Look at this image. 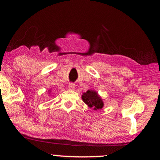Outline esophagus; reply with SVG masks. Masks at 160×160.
I'll use <instances>...</instances> for the list:
<instances>
[{
	"label": "esophagus",
	"instance_id": "1",
	"mask_svg": "<svg viewBox=\"0 0 160 160\" xmlns=\"http://www.w3.org/2000/svg\"><path fill=\"white\" fill-rule=\"evenodd\" d=\"M68 87H69V89H70V90H74L75 88V85L73 82H70Z\"/></svg>",
	"mask_w": 160,
	"mask_h": 160
}]
</instances>
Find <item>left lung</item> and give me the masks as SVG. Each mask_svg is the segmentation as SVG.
Segmentation results:
<instances>
[{
    "label": "left lung",
    "mask_w": 160,
    "mask_h": 160,
    "mask_svg": "<svg viewBox=\"0 0 160 160\" xmlns=\"http://www.w3.org/2000/svg\"><path fill=\"white\" fill-rule=\"evenodd\" d=\"M82 99L89 107L93 108L94 110L101 109L104 106V103L102 99L95 91L88 90L82 94Z\"/></svg>",
    "instance_id": "8db88e82"
}]
</instances>
